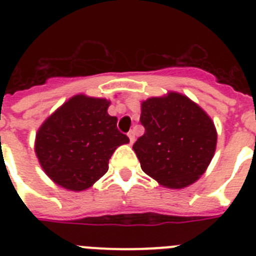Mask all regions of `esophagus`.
<instances>
[{"label":"esophagus","mask_w":256,"mask_h":256,"mask_svg":"<svg viewBox=\"0 0 256 256\" xmlns=\"http://www.w3.org/2000/svg\"><path fill=\"white\" fill-rule=\"evenodd\" d=\"M128 137H130V144H133V142H134V140H136L134 130H130V132H128Z\"/></svg>","instance_id":"esophagus-1"}]
</instances>
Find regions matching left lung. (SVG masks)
Here are the masks:
<instances>
[{
  "instance_id": "8db88e82",
  "label": "left lung",
  "mask_w": 256,
  "mask_h": 256,
  "mask_svg": "<svg viewBox=\"0 0 256 256\" xmlns=\"http://www.w3.org/2000/svg\"><path fill=\"white\" fill-rule=\"evenodd\" d=\"M141 110L144 133L133 150L142 170L170 188L198 180L216 146V126L206 112L176 92L144 101Z\"/></svg>"
}]
</instances>
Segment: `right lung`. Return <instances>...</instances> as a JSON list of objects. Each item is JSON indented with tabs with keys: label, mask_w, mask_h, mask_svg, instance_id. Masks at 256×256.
I'll return each mask as SVG.
<instances>
[{
	"label": "right lung",
	"mask_w": 256,
	"mask_h": 256,
	"mask_svg": "<svg viewBox=\"0 0 256 256\" xmlns=\"http://www.w3.org/2000/svg\"><path fill=\"white\" fill-rule=\"evenodd\" d=\"M108 101L78 96L56 110L36 137V154L46 174L73 191L91 187L108 169L118 146L130 138L108 114Z\"/></svg>",
	"instance_id": "right-lung-1"
}]
</instances>
